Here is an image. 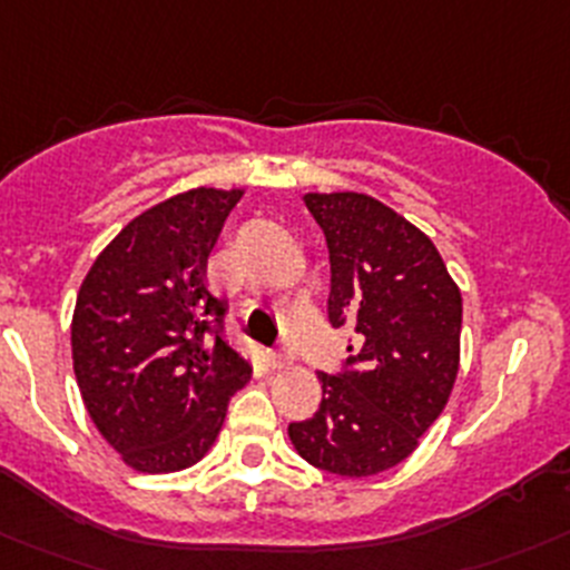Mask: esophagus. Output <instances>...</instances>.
I'll use <instances>...</instances> for the list:
<instances>
[{
    "instance_id": "obj_1",
    "label": "esophagus",
    "mask_w": 570,
    "mask_h": 570,
    "mask_svg": "<svg viewBox=\"0 0 570 570\" xmlns=\"http://www.w3.org/2000/svg\"><path fill=\"white\" fill-rule=\"evenodd\" d=\"M267 363L273 365V368H289L292 357H289V354H284V351H269Z\"/></svg>"
}]
</instances>
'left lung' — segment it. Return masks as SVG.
<instances>
[{
  "instance_id": "1",
  "label": "left lung",
  "mask_w": 570,
  "mask_h": 570,
  "mask_svg": "<svg viewBox=\"0 0 570 570\" xmlns=\"http://www.w3.org/2000/svg\"><path fill=\"white\" fill-rule=\"evenodd\" d=\"M303 202L328 244V323L363 343L351 371L317 374L321 411L289 424V441L317 470L380 475L416 450L453 393L461 289L435 244L374 196L334 190Z\"/></svg>"
}]
</instances>
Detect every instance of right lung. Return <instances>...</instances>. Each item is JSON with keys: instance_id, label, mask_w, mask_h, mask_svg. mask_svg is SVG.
<instances>
[{"instance_id": "right-lung-1", "label": "right lung", "mask_w": 570, "mask_h": 570, "mask_svg": "<svg viewBox=\"0 0 570 570\" xmlns=\"http://www.w3.org/2000/svg\"><path fill=\"white\" fill-rule=\"evenodd\" d=\"M244 188H190L117 233L78 289L72 368L106 444L126 466L165 475L210 453L227 402L249 382L222 340L225 303L205 267Z\"/></svg>"}]
</instances>
